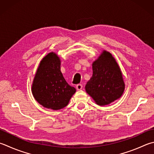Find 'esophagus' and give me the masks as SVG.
Here are the masks:
<instances>
[{"label": "esophagus", "mask_w": 154, "mask_h": 154, "mask_svg": "<svg viewBox=\"0 0 154 154\" xmlns=\"http://www.w3.org/2000/svg\"><path fill=\"white\" fill-rule=\"evenodd\" d=\"M82 88V85H80V84H78V85H76V89L78 90V91H80V90H81Z\"/></svg>", "instance_id": "esophagus-1"}]
</instances>
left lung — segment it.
<instances>
[{"instance_id":"left-lung-1","label":"left lung","mask_w":154,"mask_h":154,"mask_svg":"<svg viewBox=\"0 0 154 154\" xmlns=\"http://www.w3.org/2000/svg\"><path fill=\"white\" fill-rule=\"evenodd\" d=\"M92 72L85 89L97 104H109L123 95L125 85L122 72L110 52L102 51L92 63Z\"/></svg>"}]
</instances>
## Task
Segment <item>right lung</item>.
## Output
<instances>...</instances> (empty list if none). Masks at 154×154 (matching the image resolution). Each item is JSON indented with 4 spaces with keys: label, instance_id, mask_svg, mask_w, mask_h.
Wrapping results in <instances>:
<instances>
[{
    "label": "right lung",
    "instance_id": "obj_1",
    "mask_svg": "<svg viewBox=\"0 0 154 154\" xmlns=\"http://www.w3.org/2000/svg\"><path fill=\"white\" fill-rule=\"evenodd\" d=\"M61 60L57 54L50 52L39 63L32 83L31 92L37 103L52 110L64 108L76 88L69 86L60 70Z\"/></svg>",
    "mask_w": 154,
    "mask_h": 154
}]
</instances>
